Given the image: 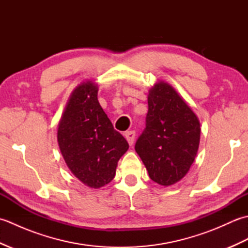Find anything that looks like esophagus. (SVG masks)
Listing matches in <instances>:
<instances>
[{
	"label": "esophagus",
	"mask_w": 248,
	"mask_h": 248,
	"mask_svg": "<svg viewBox=\"0 0 248 248\" xmlns=\"http://www.w3.org/2000/svg\"><path fill=\"white\" fill-rule=\"evenodd\" d=\"M125 139H127L128 143L130 146H132L134 144V140H135V132L134 131H128V132L124 133Z\"/></svg>",
	"instance_id": "1"
}]
</instances>
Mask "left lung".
<instances>
[{
    "instance_id": "1",
    "label": "left lung",
    "mask_w": 248,
    "mask_h": 248,
    "mask_svg": "<svg viewBox=\"0 0 248 248\" xmlns=\"http://www.w3.org/2000/svg\"><path fill=\"white\" fill-rule=\"evenodd\" d=\"M200 141L197 115L170 84L156 82L148 93L146 128L135 144L152 181L170 186L186 175Z\"/></svg>"
}]
</instances>
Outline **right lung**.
<instances>
[{
  "mask_svg": "<svg viewBox=\"0 0 248 248\" xmlns=\"http://www.w3.org/2000/svg\"><path fill=\"white\" fill-rule=\"evenodd\" d=\"M98 91L93 81L78 84L57 125V143L68 168L91 188L113 180L119 159L129 149L100 105Z\"/></svg>",
  "mask_w": 248,
  "mask_h": 248,
  "instance_id": "1",
  "label": "right lung"
}]
</instances>
